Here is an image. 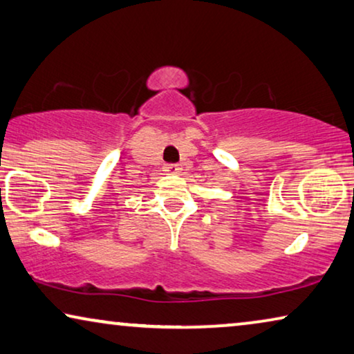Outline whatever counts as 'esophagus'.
Instances as JSON below:
<instances>
[{"label":"esophagus","instance_id":"34e87169","mask_svg":"<svg viewBox=\"0 0 354 354\" xmlns=\"http://www.w3.org/2000/svg\"><path fill=\"white\" fill-rule=\"evenodd\" d=\"M165 171H166L167 174H171V176H177V174L182 172V167L178 166V165H167V166L165 167Z\"/></svg>","mask_w":354,"mask_h":354}]
</instances>
